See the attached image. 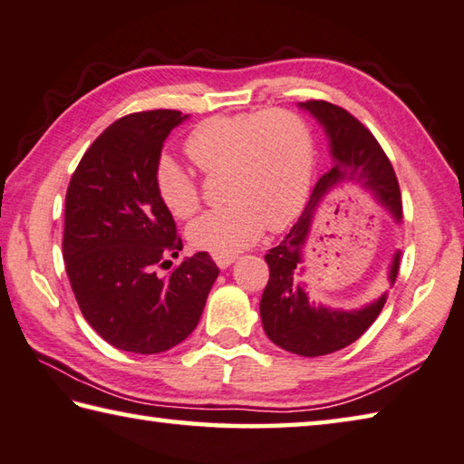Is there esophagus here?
<instances>
[{
  "label": "esophagus",
  "instance_id": "34e87169",
  "mask_svg": "<svg viewBox=\"0 0 464 464\" xmlns=\"http://www.w3.org/2000/svg\"><path fill=\"white\" fill-rule=\"evenodd\" d=\"M215 261H217V266L221 267V269H227L229 267L233 261H235V257L233 256H229V257H221V256H215Z\"/></svg>",
  "mask_w": 464,
  "mask_h": 464
}]
</instances>
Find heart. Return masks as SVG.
<instances>
[{"label": "heart", "instance_id": "b5f03b06", "mask_svg": "<svg viewBox=\"0 0 464 464\" xmlns=\"http://www.w3.org/2000/svg\"><path fill=\"white\" fill-rule=\"evenodd\" d=\"M184 150L205 174L223 172V198L229 200L188 225V241L198 251L235 256L257 241L264 227L277 231L288 225L304 205L314 144L296 113L274 109L213 115L192 128ZM154 182L160 200L176 218L198 208L197 182L174 158L156 160Z\"/></svg>", "mask_w": 464, "mask_h": 464}]
</instances>
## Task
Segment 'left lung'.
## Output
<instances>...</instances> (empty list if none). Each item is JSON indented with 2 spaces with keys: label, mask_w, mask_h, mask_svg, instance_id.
<instances>
[{
  "label": "left lung",
  "mask_w": 464,
  "mask_h": 464,
  "mask_svg": "<svg viewBox=\"0 0 464 464\" xmlns=\"http://www.w3.org/2000/svg\"><path fill=\"white\" fill-rule=\"evenodd\" d=\"M323 125L331 148L333 166L320 176L313 195L302 210L298 223L292 227L280 246L266 254L269 280L259 302V314L269 341L284 351L302 357H320L341 351L355 343L382 313L387 292L367 306L341 310L310 300L298 276L304 272V247L316 225V215L325 200L343 197L349 188H361L372 195L377 205L390 210L395 221H401V195L392 162L377 144L373 133L343 107L328 101L298 103ZM328 205V204H326ZM400 251L390 264V284L400 272Z\"/></svg>",
  "instance_id": "left-lung-1"
}]
</instances>
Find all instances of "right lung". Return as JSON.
Segmentation results:
<instances>
[{"label": "right lung", "mask_w": 464, "mask_h": 464, "mask_svg": "<svg viewBox=\"0 0 464 464\" xmlns=\"http://www.w3.org/2000/svg\"><path fill=\"white\" fill-rule=\"evenodd\" d=\"M188 115L170 109L125 115L81 158L64 205L63 257L87 323L109 344L156 355L195 331L218 267L207 251L179 257L182 239L158 197L156 160Z\"/></svg>", "instance_id": "add662e5"}]
</instances>
